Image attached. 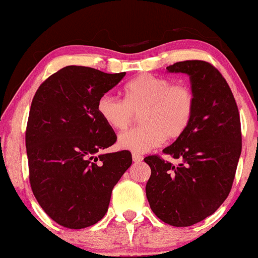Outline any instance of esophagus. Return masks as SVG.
I'll return each mask as SVG.
<instances>
[{"mask_svg":"<svg viewBox=\"0 0 258 258\" xmlns=\"http://www.w3.org/2000/svg\"><path fill=\"white\" fill-rule=\"evenodd\" d=\"M132 160H133V161H135V162H141L142 160H143V156L139 155V154L133 153V154H132Z\"/></svg>","mask_w":258,"mask_h":258,"instance_id":"34e87169","label":"esophagus"}]
</instances>
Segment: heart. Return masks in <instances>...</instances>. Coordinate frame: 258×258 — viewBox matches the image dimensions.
Here are the masks:
<instances>
[{"label":"heart","mask_w":258,"mask_h":258,"mask_svg":"<svg viewBox=\"0 0 258 258\" xmlns=\"http://www.w3.org/2000/svg\"><path fill=\"white\" fill-rule=\"evenodd\" d=\"M123 100L104 94L97 111L115 131H125L139 114L141 126L119 137V147L133 153H146L166 141L184 135L193 120L195 96L190 87L173 85L158 76L139 75L123 88Z\"/></svg>","instance_id":"heart-1"}]
</instances>
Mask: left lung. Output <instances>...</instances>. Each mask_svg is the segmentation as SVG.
Masks as SVG:
<instances>
[{
	"mask_svg": "<svg viewBox=\"0 0 258 258\" xmlns=\"http://www.w3.org/2000/svg\"><path fill=\"white\" fill-rule=\"evenodd\" d=\"M166 69L189 75L195 110L184 135L162 150L178 165L159 155L144 159L152 168L146 194L162 222L188 227L214 214L232 189L241 154L240 116L226 79L212 64L184 60Z\"/></svg>",
	"mask_w": 258,
	"mask_h": 258,
	"instance_id": "left-lung-1",
	"label": "left lung"
}]
</instances>
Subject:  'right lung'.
<instances>
[{
    "label": "right lung",
    "instance_id": "obj_1",
    "mask_svg": "<svg viewBox=\"0 0 258 258\" xmlns=\"http://www.w3.org/2000/svg\"><path fill=\"white\" fill-rule=\"evenodd\" d=\"M125 75L69 65L32 99L25 133L30 185L43 211L65 228L102 220L112 188L132 164L128 150L99 154L116 135L100 119L97 102Z\"/></svg>",
    "mask_w": 258,
    "mask_h": 258
}]
</instances>
